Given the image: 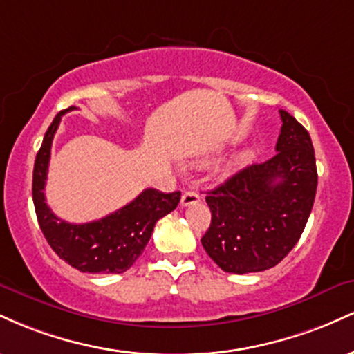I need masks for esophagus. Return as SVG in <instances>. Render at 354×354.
Segmentation results:
<instances>
[{
	"instance_id": "1",
	"label": "esophagus",
	"mask_w": 354,
	"mask_h": 354,
	"mask_svg": "<svg viewBox=\"0 0 354 354\" xmlns=\"http://www.w3.org/2000/svg\"><path fill=\"white\" fill-rule=\"evenodd\" d=\"M200 201V194L196 191H185L181 196V206H189Z\"/></svg>"
}]
</instances>
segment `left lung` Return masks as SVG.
<instances>
[{
  "mask_svg": "<svg viewBox=\"0 0 354 354\" xmlns=\"http://www.w3.org/2000/svg\"><path fill=\"white\" fill-rule=\"evenodd\" d=\"M271 160L208 191L211 225L201 245L226 273L270 270L293 250L315 203L318 171L310 133L284 109Z\"/></svg>",
  "mask_w": 354,
  "mask_h": 354,
  "instance_id": "1",
  "label": "left lung"
}]
</instances>
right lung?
<instances>
[{
    "label": "right lung",
    "instance_id": "obj_1",
    "mask_svg": "<svg viewBox=\"0 0 354 354\" xmlns=\"http://www.w3.org/2000/svg\"><path fill=\"white\" fill-rule=\"evenodd\" d=\"M73 109L76 108L70 106L55 116L44 135L41 148L36 154L33 169L36 218L53 251L81 273H124L143 253L158 219L176 208L181 193L180 191L161 193L158 189L148 188L131 203L98 221L75 225L59 219L46 205L44 185H46L53 138L59 126L61 116Z\"/></svg>",
    "mask_w": 354,
    "mask_h": 354
}]
</instances>
